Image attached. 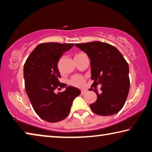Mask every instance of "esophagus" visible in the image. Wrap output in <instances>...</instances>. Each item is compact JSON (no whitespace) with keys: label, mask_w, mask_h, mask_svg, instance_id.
<instances>
[{"label":"esophagus","mask_w":152,"mask_h":152,"mask_svg":"<svg viewBox=\"0 0 152 152\" xmlns=\"http://www.w3.org/2000/svg\"><path fill=\"white\" fill-rule=\"evenodd\" d=\"M86 92H87V91H86V90H82L81 94V95H84V94H86Z\"/></svg>","instance_id":"34e87169"}]
</instances>
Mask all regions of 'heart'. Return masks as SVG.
Here are the masks:
<instances>
[{"mask_svg":"<svg viewBox=\"0 0 152 152\" xmlns=\"http://www.w3.org/2000/svg\"><path fill=\"white\" fill-rule=\"evenodd\" d=\"M82 54H83V53H81L77 54L75 55V57L81 56ZM85 81H86V79L83 76L77 75H75L71 78V79L70 80V84L75 87L81 88V87L84 85V83H85Z\"/></svg>","mask_w":152,"mask_h":152,"instance_id":"obj_1","label":"heart"}]
</instances>
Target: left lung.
Here are the masks:
<instances>
[{
  "label": "left lung",
  "mask_w": 152,
  "mask_h": 152,
  "mask_svg": "<svg viewBox=\"0 0 152 152\" xmlns=\"http://www.w3.org/2000/svg\"><path fill=\"white\" fill-rule=\"evenodd\" d=\"M90 59L91 88L97 94L96 102L90 104L94 113L110 116L118 113L127 98L130 80L129 67L118 50L105 42L95 41L75 44ZM101 85V92L96 89Z\"/></svg>",
  "instance_id": "left-lung-1"
}]
</instances>
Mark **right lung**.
Segmentation results:
<instances>
[{"label": "right lung", "mask_w": 152, "mask_h": 152, "mask_svg": "<svg viewBox=\"0 0 152 152\" xmlns=\"http://www.w3.org/2000/svg\"><path fill=\"white\" fill-rule=\"evenodd\" d=\"M73 44L48 42L36 47L23 66L25 88L34 111L42 119L56 123L65 118L76 97L81 91L73 86L60 83L58 63L62 55L73 46ZM65 87L58 94L54 89Z\"/></svg>", "instance_id": "obj_1"}]
</instances>
